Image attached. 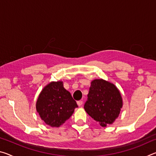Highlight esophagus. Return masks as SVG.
I'll use <instances>...</instances> for the list:
<instances>
[{
  "instance_id": "esophagus-1",
  "label": "esophagus",
  "mask_w": 156,
  "mask_h": 156,
  "mask_svg": "<svg viewBox=\"0 0 156 156\" xmlns=\"http://www.w3.org/2000/svg\"><path fill=\"white\" fill-rule=\"evenodd\" d=\"M83 100H78V101H77V105H78L79 107H80L82 105H83Z\"/></svg>"
}]
</instances>
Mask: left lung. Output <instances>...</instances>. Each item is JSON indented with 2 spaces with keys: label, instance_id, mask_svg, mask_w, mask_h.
<instances>
[{
  "label": "left lung",
  "instance_id": "obj_1",
  "mask_svg": "<svg viewBox=\"0 0 156 156\" xmlns=\"http://www.w3.org/2000/svg\"><path fill=\"white\" fill-rule=\"evenodd\" d=\"M84 109L102 126L111 125L118 117L123 104L115 84L103 79H95L91 81Z\"/></svg>",
  "mask_w": 156,
  "mask_h": 156
}]
</instances>
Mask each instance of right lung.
I'll use <instances>...</instances> for the list:
<instances>
[{
  "label": "right lung",
  "instance_id": "add662e5",
  "mask_svg": "<svg viewBox=\"0 0 156 156\" xmlns=\"http://www.w3.org/2000/svg\"><path fill=\"white\" fill-rule=\"evenodd\" d=\"M36 111L47 125L59 127L65 122L78 107L70 92L64 88L62 81L51 82L39 94Z\"/></svg>",
  "mask_w": 156,
  "mask_h": 156
}]
</instances>
